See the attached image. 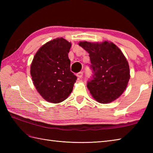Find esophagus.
<instances>
[{"label":"esophagus","mask_w":153,"mask_h":153,"mask_svg":"<svg viewBox=\"0 0 153 153\" xmlns=\"http://www.w3.org/2000/svg\"><path fill=\"white\" fill-rule=\"evenodd\" d=\"M76 76L79 77V78H81V77H82V76H83V72H82V71H80V72H79V73H77V74H76Z\"/></svg>","instance_id":"obj_1"}]
</instances>
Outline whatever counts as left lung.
Here are the masks:
<instances>
[{
  "label": "left lung",
  "mask_w": 153,
  "mask_h": 153,
  "mask_svg": "<svg viewBox=\"0 0 153 153\" xmlns=\"http://www.w3.org/2000/svg\"><path fill=\"white\" fill-rule=\"evenodd\" d=\"M89 54L93 77L87 87L97 101L105 104L118 99L130 78L129 64L120 48L111 42H79Z\"/></svg>",
  "instance_id": "left-lung-1"
}]
</instances>
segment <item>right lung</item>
I'll list each match as a JSON object with an SVG mask.
<instances>
[{"mask_svg": "<svg viewBox=\"0 0 153 153\" xmlns=\"http://www.w3.org/2000/svg\"><path fill=\"white\" fill-rule=\"evenodd\" d=\"M71 44L62 37L43 45L31 64V76L37 91L47 101L59 103L73 90L77 77L70 71L68 53Z\"/></svg>", "mask_w": 153, "mask_h": 153, "instance_id": "right-lung-1", "label": "right lung"}]
</instances>
